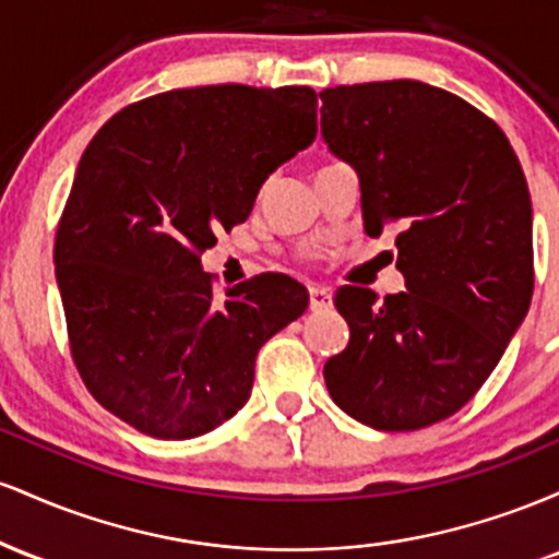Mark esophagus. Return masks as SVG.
<instances>
[{
    "mask_svg": "<svg viewBox=\"0 0 559 559\" xmlns=\"http://www.w3.org/2000/svg\"><path fill=\"white\" fill-rule=\"evenodd\" d=\"M310 307H312V310H329V307H331L329 288L310 286Z\"/></svg>",
    "mask_w": 559,
    "mask_h": 559,
    "instance_id": "esophagus-1",
    "label": "esophagus"
}]
</instances>
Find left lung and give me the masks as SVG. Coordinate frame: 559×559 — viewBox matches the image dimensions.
Returning a JSON list of instances; mask_svg holds the SVG:
<instances>
[{"label": "left lung", "instance_id": "left-lung-1", "mask_svg": "<svg viewBox=\"0 0 559 559\" xmlns=\"http://www.w3.org/2000/svg\"><path fill=\"white\" fill-rule=\"evenodd\" d=\"M320 99L323 139L360 176L365 230H400L407 284L383 301L338 288L352 336L325 386L365 426L418 431L476 396L528 312V183L502 128L444 88L376 81Z\"/></svg>", "mask_w": 559, "mask_h": 559}]
</instances>
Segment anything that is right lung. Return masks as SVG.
I'll return each mask as SVG.
<instances>
[{"label":"right lung","mask_w":559,"mask_h":559,"mask_svg":"<svg viewBox=\"0 0 559 559\" xmlns=\"http://www.w3.org/2000/svg\"><path fill=\"white\" fill-rule=\"evenodd\" d=\"M316 133L310 86L221 83L133 102L88 141L57 223L55 273L70 355L115 418L194 439L249 400L260 346L310 297L284 273L215 297L202 254Z\"/></svg>","instance_id":"obj_1"}]
</instances>
